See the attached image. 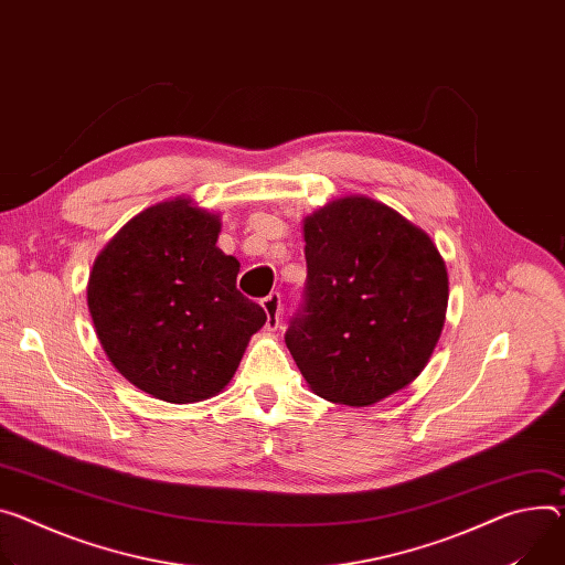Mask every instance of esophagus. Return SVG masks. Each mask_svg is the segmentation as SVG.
Segmentation results:
<instances>
[{
    "label": "esophagus",
    "instance_id": "obj_1",
    "mask_svg": "<svg viewBox=\"0 0 565 565\" xmlns=\"http://www.w3.org/2000/svg\"><path fill=\"white\" fill-rule=\"evenodd\" d=\"M264 311H266V329L268 331H277L281 324V295L279 292H270L264 301Z\"/></svg>",
    "mask_w": 565,
    "mask_h": 565
}]
</instances>
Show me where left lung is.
Returning <instances> with one entry per match:
<instances>
[{"instance_id":"8db88e82","label":"left lung","mask_w":565,"mask_h":565,"mask_svg":"<svg viewBox=\"0 0 565 565\" xmlns=\"http://www.w3.org/2000/svg\"><path fill=\"white\" fill-rule=\"evenodd\" d=\"M306 303L286 347L318 396L365 407L407 387L439 342L448 273L426 230L370 195L303 221Z\"/></svg>"}]
</instances>
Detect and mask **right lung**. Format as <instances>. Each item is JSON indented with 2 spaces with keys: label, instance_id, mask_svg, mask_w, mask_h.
Masks as SVG:
<instances>
[{
  "label": "right lung",
  "instance_id": "right-lung-1",
  "mask_svg": "<svg viewBox=\"0 0 565 565\" xmlns=\"http://www.w3.org/2000/svg\"><path fill=\"white\" fill-rule=\"evenodd\" d=\"M221 214L175 195L132 216L94 259L87 309L113 367L167 403L221 394L266 324L236 290L241 264L216 241Z\"/></svg>",
  "mask_w": 565,
  "mask_h": 565
}]
</instances>
